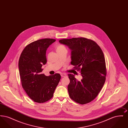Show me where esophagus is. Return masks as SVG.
Masks as SVG:
<instances>
[{"instance_id":"esophagus-1","label":"esophagus","mask_w":128,"mask_h":128,"mask_svg":"<svg viewBox=\"0 0 128 128\" xmlns=\"http://www.w3.org/2000/svg\"><path fill=\"white\" fill-rule=\"evenodd\" d=\"M60 75H61V77H66L67 75H66V74H64V73H61L60 74Z\"/></svg>"}]
</instances>
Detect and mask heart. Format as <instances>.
Here are the masks:
<instances>
[{"label":"heart","instance_id":"obj_1","mask_svg":"<svg viewBox=\"0 0 128 128\" xmlns=\"http://www.w3.org/2000/svg\"><path fill=\"white\" fill-rule=\"evenodd\" d=\"M67 50V49L64 45L58 44L56 46V50L57 52H61V51H62L63 50Z\"/></svg>","mask_w":128,"mask_h":128}]
</instances>
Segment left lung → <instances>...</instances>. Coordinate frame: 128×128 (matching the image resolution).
Here are the masks:
<instances>
[{
  "label": "left lung",
  "instance_id": "8db88e82",
  "mask_svg": "<svg viewBox=\"0 0 128 128\" xmlns=\"http://www.w3.org/2000/svg\"><path fill=\"white\" fill-rule=\"evenodd\" d=\"M59 42L71 49L70 63L82 76V79L77 80L73 74H68L70 97L81 104L91 102L98 96L106 79V61L102 49L94 41L84 37L62 39Z\"/></svg>",
  "mask_w": 128,
  "mask_h": 128
}]
</instances>
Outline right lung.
<instances>
[{"mask_svg": "<svg viewBox=\"0 0 128 128\" xmlns=\"http://www.w3.org/2000/svg\"><path fill=\"white\" fill-rule=\"evenodd\" d=\"M55 39L44 38L28 44L22 51L18 60L22 85L34 102L43 103L53 96L61 76L59 73L46 76L42 67L47 62L46 51Z\"/></svg>", "mask_w": 128, "mask_h": 128, "instance_id": "1", "label": "right lung"}]
</instances>
